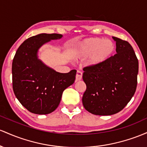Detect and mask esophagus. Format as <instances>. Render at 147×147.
Here are the masks:
<instances>
[{"mask_svg":"<svg viewBox=\"0 0 147 147\" xmlns=\"http://www.w3.org/2000/svg\"><path fill=\"white\" fill-rule=\"evenodd\" d=\"M82 73L80 71H78L76 72V81H78V80H80L82 79Z\"/></svg>","mask_w":147,"mask_h":147,"instance_id":"esophagus-1","label":"esophagus"}]
</instances>
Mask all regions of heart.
Listing matches in <instances>:
<instances>
[{"label":"heart","mask_w":147,"mask_h":147,"mask_svg":"<svg viewBox=\"0 0 147 147\" xmlns=\"http://www.w3.org/2000/svg\"><path fill=\"white\" fill-rule=\"evenodd\" d=\"M115 44L112 40L99 37H91L84 39L76 52V57L85 59L90 67H98L107 62L113 55Z\"/></svg>","instance_id":"1"}]
</instances>
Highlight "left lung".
I'll return each instance as SVG.
<instances>
[{"label":"left lung","instance_id":"1","mask_svg":"<svg viewBox=\"0 0 147 147\" xmlns=\"http://www.w3.org/2000/svg\"><path fill=\"white\" fill-rule=\"evenodd\" d=\"M116 51L98 67L83 68L82 79L87 86L82 96L84 108L96 115H111L124 108L136 92L138 60L131 44L113 37Z\"/></svg>","mask_w":147,"mask_h":147}]
</instances>
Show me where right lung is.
<instances>
[{"instance_id": "1", "label": "right lung", "mask_w": 147, "mask_h": 147, "mask_svg": "<svg viewBox=\"0 0 147 147\" xmlns=\"http://www.w3.org/2000/svg\"><path fill=\"white\" fill-rule=\"evenodd\" d=\"M62 37L60 34L42 33L30 37L21 44L13 59V91L30 113L47 115L53 112L64 90L75 81L76 70L59 73L38 59V50L43 44Z\"/></svg>"}]
</instances>
